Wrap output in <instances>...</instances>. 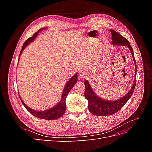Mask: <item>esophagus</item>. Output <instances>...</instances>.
I'll return each mask as SVG.
<instances>
[{
    "label": "esophagus",
    "instance_id": "obj_1",
    "mask_svg": "<svg viewBox=\"0 0 152 152\" xmlns=\"http://www.w3.org/2000/svg\"><path fill=\"white\" fill-rule=\"evenodd\" d=\"M87 73L86 72H81L79 73V75L80 79H85V78L87 77Z\"/></svg>",
    "mask_w": 152,
    "mask_h": 152
}]
</instances>
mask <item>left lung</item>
I'll use <instances>...</instances> for the list:
<instances>
[{
	"label": "left lung",
	"mask_w": 152,
	"mask_h": 152,
	"mask_svg": "<svg viewBox=\"0 0 152 152\" xmlns=\"http://www.w3.org/2000/svg\"><path fill=\"white\" fill-rule=\"evenodd\" d=\"M112 34V43L113 45H126L129 49L131 55L133 58L135 65V75L134 80L130 91L123 96L122 98L117 100L108 101L101 98L98 95H96L95 92L92 89L91 85L87 80L84 81L86 86L84 96L86 99L88 101V108L90 112L97 116H107L110 115L118 112L125 104L127 101L129 99L134 91L136 83V63L134 59V53L129 41L122 37L121 34L117 33L113 30H110Z\"/></svg>",
	"instance_id": "left-lung-1"
}]
</instances>
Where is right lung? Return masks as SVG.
Masks as SVG:
<instances>
[{
  "mask_svg": "<svg viewBox=\"0 0 152 152\" xmlns=\"http://www.w3.org/2000/svg\"><path fill=\"white\" fill-rule=\"evenodd\" d=\"M46 28H42L40 29L39 31H37L35 34H34L33 36L31 37H30L25 41L20 51L18 60H20V58L21 56V53H23V50L25 49V48L27 46V45L30 44V43L32 41L34 40V39L37 37V36L38 35L40 31ZM77 82V73H75V74L72 77H71V79L66 83L65 87H64L63 91L61 98L60 101L59 102V103L57 104L54 105L52 108H49L46 110H44V111H36V110H34V109H31V108L28 107V106H27L23 102V100L21 98V96H20V94H19V96L23 104L24 105V107L26 108V109L28 110L31 114L33 115L34 116L38 117L39 118L45 119V120H55V119L60 118L61 116L63 115V114L65 113V112L66 110V103H65L66 98L68 94L70 93V91L72 90L73 87L74 86V85L76 84Z\"/></svg>",
  "mask_w": 152,
  "mask_h": 152,
  "instance_id": "add662e5",
  "label": "right lung"
}]
</instances>
